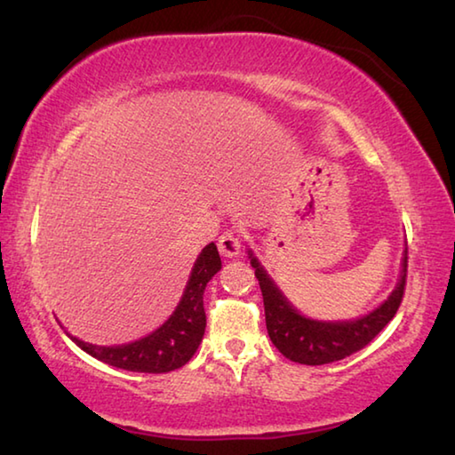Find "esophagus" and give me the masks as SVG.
<instances>
[{
  "label": "esophagus",
  "mask_w": 455,
  "mask_h": 455,
  "mask_svg": "<svg viewBox=\"0 0 455 455\" xmlns=\"http://www.w3.org/2000/svg\"><path fill=\"white\" fill-rule=\"evenodd\" d=\"M218 248L226 258L237 256V254H240V248H242L240 234L234 232V229H229V232H223L220 235V240H218Z\"/></svg>",
  "instance_id": "esophagus-1"
}]
</instances>
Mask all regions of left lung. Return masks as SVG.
<instances>
[{
  "label": "left lung",
  "instance_id": "left-lung-1",
  "mask_svg": "<svg viewBox=\"0 0 455 455\" xmlns=\"http://www.w3.org/2000/svg\"><path fill=\"white\" fill-rule=\"evenodd\" d=\"M250 258L264 296L266 329L270 334V340L286 359L300 364H326L361 351L391 323L405 294L407 251L403 256L399 284L381 307L369 312L367 316L347 320V323H320V320H310L298 315L258 259L251 256V251Z\"/></svg>",
  "mask_w": 455,
  "mask_h": 455
}]
</instances>
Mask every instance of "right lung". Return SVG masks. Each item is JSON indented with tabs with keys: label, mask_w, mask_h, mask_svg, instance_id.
I'll return each mask as SVG.
<instances>
[{
	"label": "right lung",
	"mask_w": 455,
	"mask_h": 455,
	"mask_svg": "<svg viewBox=\"0 0 455 455\" xmlns=\"http://www.w3.org/2000/svg\"><path fill=\"white\" fill-rule=\"evenodd\" d=\"M221 267L218 245L213 242L201 250L179 307L165 324L148 337L118 347H96L70 337L82 351L116 369L132 373H169L183 367L196 355L205 332L204 292Z\"/></svg>",
	"instance_id": "right-lung-1"
}]
</instances>
